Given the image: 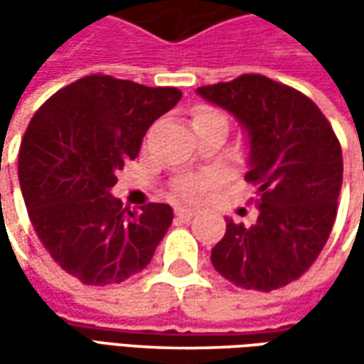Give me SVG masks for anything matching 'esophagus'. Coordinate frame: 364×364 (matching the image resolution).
I'll return each mask as SVG.
<instances>
[{
  "mask_svg": "<svg viewBox=\"0 0 364 364\" xmlns=\"http://www.w3.org/2000/svg\"><path fill=\"white\" fill-rule=\"evenodd\" d=\"M194 215H196V210H192V208H176V218H180V220H190Z\"/></svg>",
  "mask_w": 364,
  "mask_h": 364,
  "instance_id": "1",
  "label": "esophagus"
}]
</instances>
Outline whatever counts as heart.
<instances>
[{
  "mask_svg": "<svg viewBox=\"0 0 364 364\" xmlns=\"http://www.w3.org/2000/svg\"><path fill=\"white\" fill-rule=\"evenodd\" d=\"M213 119H225L217 109L208 105H198L192 111V125H198L204 121ZM218 182L217 172H204V174H186L182 178L176 180V192L178 196L186 198V200H196V198H203L208 190L213 188Z\"/></svg>",
  "mask_w": 364,
  "mask_h": 364,
  "instance_id": "b5f03b06",
  "label": "heart"
}]
</instances>
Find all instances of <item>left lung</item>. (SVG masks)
<instances>
[{"label": "left lung", "mask_w": 364, "mask_h": 364, "mask_svg": "<svg viewBox=\"0 0 364 364\" xmlns=\"http://www.w3.org/2000/svg\"><path fill=\"white\" fill-rule=\"evenodd\" d=\"M231 111L249 135L257 188L255 225L227 220L210 261L237 287L273 291L312 267L328 241L343 186V149L310 97L263 75H241L198 89Z\"/></svg>", "instance_id": "obj_1"}]
</instances>
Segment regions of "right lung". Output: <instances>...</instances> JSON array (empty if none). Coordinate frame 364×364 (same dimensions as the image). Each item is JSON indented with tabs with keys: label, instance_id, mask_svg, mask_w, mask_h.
Wrapping results in <instances>:
<instances>
[{
	"label": "right lung",
	"instance_id": "add662e5",
	"mask_svg": "<svg viewBox=\"0 0 364 364\" xmlns=\"http://www.w3.org/2000/svg\"><path fill=\"white\" fill-rule=\"evenodd\" d=\"M180 97L176 87L89 75L34 113L18 158L21 194L40 243L78 282L107 286L139 273L172 225L168 204L129 210L109 190Z\"/></svg>",
	"mask_w": 364,
	"mask_h": 364
}]
</instances>
